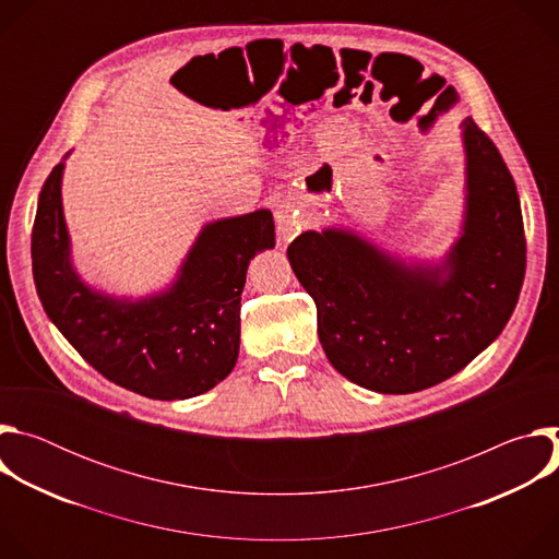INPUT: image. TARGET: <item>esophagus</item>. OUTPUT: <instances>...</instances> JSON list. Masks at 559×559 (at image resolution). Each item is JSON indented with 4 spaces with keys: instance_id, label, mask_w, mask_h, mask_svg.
<instances>
[{
    "instance_id": "34e87169",
    "label": "esophagus",
    "mask_w": 559,
    "mask_h": 559,
    "mask_svg": "<svg viewBox=\"0 0 559 559\" xmlns=\"http://www.w3.org/2000/svg\"><path fill=\"white\" fill-rule=\"evenodd\" d=\"M276 225H278V234L283 241H292V238L298 234L300 225H302V214L298 212V207L289 201V199H283L278 205H276Z\"/></svg>"
}]
</instances>
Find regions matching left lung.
Segmentation results:
<instances>
[{
	"label": "left lung",
	"instance_id": "8db88e82",
	"mask_svg": "<svg viewBox=\"0 0 559 559\" xmlns=\"http://www.w3.org/2000/svg\"><path fill=\"white\" fill-rule=\"evenodd\" d=\"M466 214L442 265H405L347 229L302 231L289 265L338 373L378 393L433 386L487 349L518 305L526 238L515 181L466 117Z\"/></svg>",
	"mask_w": 559,
	"mask_h": 559
}]
</instances>
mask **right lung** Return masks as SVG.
Listing matches in <instances>:
<instances>
[{
  "label": "right lung",
  "mask_w": 559,
  "mask_h": 559,
  "mask_svg": "<svg viewBox=\"0 0 559 559\" xmlns=\"http://www.w3.org/2000/svg\"><path fill=\"white\" fill-rule=\"evenodd\" d=\"M61 175L57 164L41 188L31 241L35 287L57 330L104 378L152 401H186L218 384L238 358L248 265L274 248L272 212L205 225L168 292L112 298L72 270Z\"/></svg>",
  "instance_id": "1"
}]
</instances>
